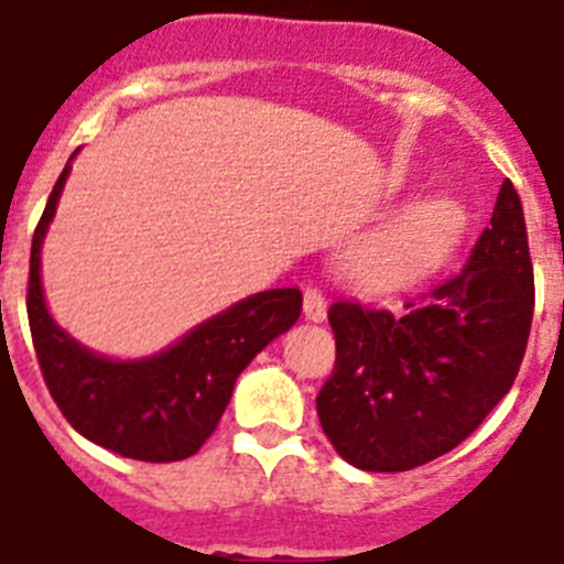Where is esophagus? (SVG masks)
Listing matches in <instances>:
<instances>
[{
    "mask_svg": "<svg viewBox=\"0 0 564 564\" xmlns=\"http://www.w3.org/2000/svg\"><path fill=\"white\" fill-rule=\"evenodd\" d=\"M302 311H305V319L311 323H323L328 316V305H325V296L319 288H305V302H302Z\"/></svg>",
    "mask_w": 564,
    "mask_h": 564,
    "instance_id": "34e87169",
    "label": "esophagus"
}]
</instances>
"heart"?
<instances>
[{
  "instance_id": "heart-1",
  "label": "heart",
  "mask_w": 564,
  "mask_h": 564,
  "mask_svg": "<svg viewBox=\"0 0 564 564\" xmlns=\"http://www.w3.org/2000/svg\"><path fill=\"white\" fill-rule=\"evenodd\" d=\"M464 232V209L444 195L406 204L398 216L375 227L348 253V273L357 285L398 288L444 259Z\"/></svg>"
}]
</instances>
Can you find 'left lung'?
Wrapping results in <instances>:
<instances>
[{
	"mask_svg": "<svg viewBox=\"0 0 564 564\" xmlns=\"http://www.w3.org/2000/svg\"><path fill=\"white\" fill-rule=\"evenodd\" d=\"M533 319V264L519 193L505 181L467 264L400 314L339 300L337 362L316 394L348 464L403 473L449 453L510 392Z\"/></svg>",
	"mask_w": 564,
	"mask_h": 564,
	"instance_id": "1",
	"label": "left lung"
}]
</instances>
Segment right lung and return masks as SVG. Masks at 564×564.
Listing matches in <instances>:
<instances>
[{
    "instance_id": "add662e5",
    "label": "right lung",
    "mask_w": 564,
    "mask_h": 564,
    "mask_svg": "<svg viewBox=\"0 0 564 564\" xmlns=\"http://www.w3.org/2000/svg\"><path fill=\"white\" fill-rule=\"evenodd\" d=\"M68 172L72 164L51 189L28 271V325L45 386L65 421L91 444L149 464L189 458L216 432L236 377L300 319L302 293L296 288L253 293L143 360L120 362L88 351L51 319L40 282L42 239Z\"/></svg>"
}]
</instances>
